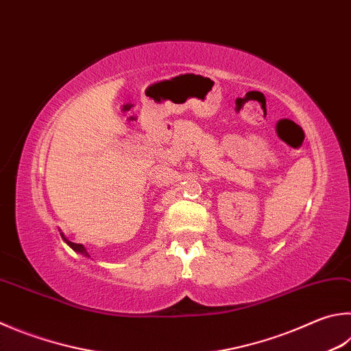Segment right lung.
I'll return each mask as SVG.
<instances>
[{
  "label": "right lung",
  "instance_id": "obj_1",
  "mask_svg": "<svg viewBox=\"0 0 351 351\" xmlns=\"http://www.w3.org/2000/svg\"><path fill=\"white\" fill-rule=\"evenodd\" d=\"M61 237H62V239L66 241V244L69 245V247H72L75 252H78V253H81V254H84V256H87V258H90V254L87 253V250H86V247L82 245V244H75V242H70L67 238H64V234L61 233Z\"/></svg>",
  "mask_w": 351,
  "mask_h": 351
}]
</instances>
